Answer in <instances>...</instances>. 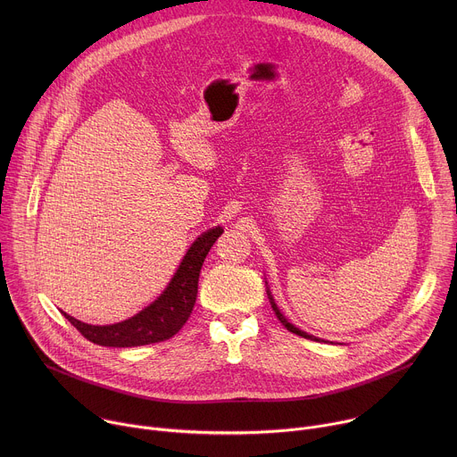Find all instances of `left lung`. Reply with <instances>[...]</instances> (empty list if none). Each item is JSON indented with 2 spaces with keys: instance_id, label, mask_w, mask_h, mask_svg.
I'll return each mask as SVG.
<instances>
[{
  "instance_id": "left-lung-1",
  "label": "left lung",
  "mask_w": 457,
  "mask_h": 457,
  "mask_svg": "<svg viewBox=\"0 0 457 457\" xmlns=\"http://www.w3.org/2000/svg\"><path fill=\"white\" fill-rule=\"evenodd\" d=\"M266 286H268V282H266ZM268 289V298H270V302H271V307H273V311H275V314H277V318L280 320V323L284 325V328L289 331V333H295V335H298V337H302V338H307V340H312V342H325V340H321V338H318V337H312V335H309V333H305V331H302L300 328H296L295 323H291L282 312H280V309H278V305L275 303V298H273V295H271V291H270V287H266ZM333 344V342H331Z\"/></svg>"
}]
</instances>
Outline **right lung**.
<instances>
[{"label":"right lung","mask_w":457,"mask_h":457,"mask_svg":"<svg viewBox=\"0 0 457 457\" xmlns=\"http://www.w3.org/2000/svg\"><path fill=\"white\" fill-rule=\"evenodd\" d=\"M222 231L220 226H215L195 238L166 289L132 318L112 325H92L61 312L87 340L103 347H137L170 340L193 311L204 258Z\"/></svg>","instance_id":"add662e5"}]
</instances>
